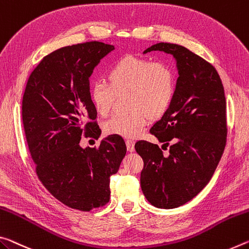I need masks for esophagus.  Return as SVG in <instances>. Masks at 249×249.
I'll return each instance as SVG.
<instances>
[{
  "instance_id": "1",
  "label": "esophagus",
  "mask_w": 249,
  "mask_h": 249,
  "mask_svg": "<svg viewBox=\"0 0 249 249\" xmlns=\"http://www.w3.org/2000/svg\"><path fill=\"white\" fill-rule=\"evenodd\" d=\"M126 147H127V151L129 152V153H132V152H134L135 151V147H134V145H135V143H134L133 141H131V140H126Z\"/></svg>"
}]
</instances>
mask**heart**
<instances>
[{
	"instance_id": "obj_1",
	"label": "heart",
	"mask_w": 249,
	"mask_h": 249,
	"mask_svg": "<svg viewBox=\"0 0 249 249\" xmlns=\"http://www.w3.org/2000/svg\"><path fill=\"white\" fill-rule=\"evenodd\" d=\"M107 82L97 81L90 86L89 98L96 113L106 116L116 96H126L127 115H116L106 122L108 135L125 139L139 137L148 118L157 120L167 112L175 96L176 78L173 70L163 63L127 55L112 65Z\"/></svg>"
}]
</instances>
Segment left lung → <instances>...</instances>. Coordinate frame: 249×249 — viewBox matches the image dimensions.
<instances>
[{
  "label": "left lung",
  "mask_w": 249,
  "mask_h": 249,
  "mask_svg": "<svg viewBox=\"0 0 249 249\" xmlns=\"http://www.w3.org/2000/svg\"><path fill=\"white\" fill-rule=\"evenodd\" d=\"M173 55L178 71L175 96L151 133L167 147L139 141L135 149L144 160L141 187L153 206H181L206 186L226 145V98L217 71L186 47L157 43L144 51Z\"/></svg>",
  "instance_id": "obj_1"
}]
</instances>
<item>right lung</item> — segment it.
Masks as SVG:
<instances>
[{"instance_id": "add662e5", "label": "right lung", "mask_w": 249, "mask_h": 249, "mask_svg": "<svg viewBox=\"0 0 249 249\" xmlns=\"http://www.w3.org/2000/svg\"><path fill=\"white\" fill-rule=\"evenodd\" d=\"M114 49L94 41L54 51L31 73L23 95V125L39 180L61 203L83 212L108 203L109 177L126 154L117 135L105 137L98 148L80 145L83 133L101 136L89 76Z\"/></svg>"}]
</instances>
